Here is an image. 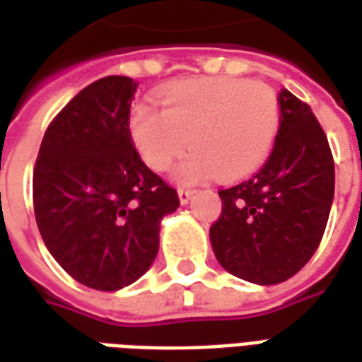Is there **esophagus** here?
Listing matches in <instances>:
<instances>
[{
  "label": "esophagus",
  "instance_id": "34e87169",
  "mask_svg": "<svg viewBox=\"0 0 362 362\" xmlns=\"http://www.w3.org/2000/svg\"><path fill=\"white\" fill-rule=\"evenodd\" d=\"M178 197H180L182 205H188L189 199L194 197V192L192 189H178Z\"/></svg>",
  "mask_w": 362,
  "mask_h": 362
}]
</instances>
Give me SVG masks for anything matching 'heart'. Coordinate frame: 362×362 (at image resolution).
Masks as SVG:
<instances>
[{
    "mask_svg": "<svg viewBox=\"0 0 362 362\" xmlns=\"http://www.w3.org/2000/svg\"><path fill=\"white\" fill-rule=\"evenodd\" d=\"M280 101L263 82L245 78L188 80L163 98V111L140 105L130 117L138 151L155 170H167L188 144L176 180L195 184L216 173L242 178L269 159L280 130Z\"/></svg>",
    "mask_w": 362,
    "mask_h": 362,
    "instance_id": "1",
    "label": "heart"
}]
</instances>
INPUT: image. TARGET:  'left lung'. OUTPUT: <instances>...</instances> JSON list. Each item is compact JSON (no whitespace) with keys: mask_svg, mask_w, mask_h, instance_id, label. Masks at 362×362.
Segmentation results:
<instances>
[{"mask_svg":"<svg viewBox=\"0 0 362 362\" xmlns=\"http://www.w3.org/2000/svg\"><path fill=\"white\" fill-rule=\"evenodd\" d=\"M280 130L264 167L221 189L209 230L216 261L259 286L286 282L309 263L334 202V159L310 107L280 90Z\"/></svg>","mask_w":362,"mask_h":362,"instance_id":"left-lung-1","label":"left lung"}]
</instances>
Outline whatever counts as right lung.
Wrapping results in <instances>:
<instances>
[{"label": "right lung", "mask_w": 362, "mask_h": 362, "mask_svg": "<svg viewBox=\"0 0 362 362\" xmlns=\"http://www.w3.org/2000/svg\"><path fill=\"white\" fill-rule=\"evenodd\" d=\"M138 82L105 76L74 95L44 134L34 215L53 259L99 291L134 284L153 264L176 189L147 168L130 134Z\"/></svg>", "instance_id": "1"}]
</instances>
